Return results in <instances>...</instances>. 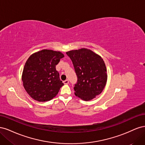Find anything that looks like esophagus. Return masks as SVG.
I'll return each instance as SVG.
<instances>
[{
    "label": "esophagus",
    "instance_id": "1",
    "mask_svg": "<svg viewBox=\"0 0 145 145\" xmlns=\"http://www.w3.org/2000/svg\"><path fill=\"white\" fill-rule=\"evenodd\" d=\"M63 83H64V84L67 85V84H68V83H69V80H65L63 82Z\"/></svg>",
    "mask_w": 145,
    "mask_h": 145
}]
</instances>
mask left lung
Instances as JSON below:
<instances>
[{"instance_id":"8db88e82","label":"left lung","mask_w":145,"mask_h":145,"mask_svg":"<svg viewBox=\"0 0 145 145\" xmlns=\"http://www.w3.org/2000/svg\"><path fill=\"white\" fill-rule=\"evenodd\" d=\"M71 59L77 77L75 95L88 101L99 95L106 85L107 71L102 57L86 48L66 52Z\"/></svg>"}]
</instances>
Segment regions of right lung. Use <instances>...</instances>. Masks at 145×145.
<instances>
[{
	"label": "right lung",
	"instance_id": "1",
	"mask_svg": "<svg viewBox=\"0 0 145 145\" xmlns=\"http://www.w3.org/2000/svg\"><path fill=\"white\" fill-rule=\"evenodd\" d=\"M64 55L59 51L43 50L31 56L22 74L23 85L31 97L46 102L56 97L64 84L56 65Z\"/></svg>",
	"mask_w": 145,
	"mask_h": 145
}]
</instances>
